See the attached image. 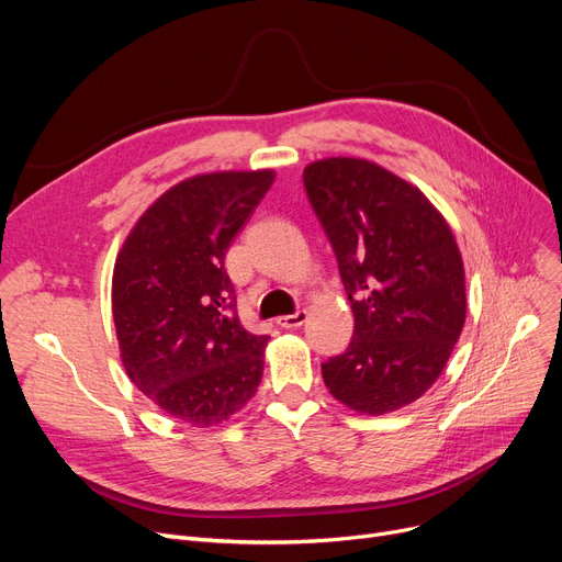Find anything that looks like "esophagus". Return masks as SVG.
Masks as SVG:
<instances>
[{
    "label": "esophagus",
    "mask_w": 562,
    "mask_h": 562,
    "mask_svg": "<svg viewBox=\"0 0 562 562\" xmlns=\"http://www.w3.org/2000/svg\"><path fill=\"white\" fill-rule=\"evenodd\" d=\"M305 321H307V310H296L293 314H284L276 318L280 328H301Z\"/></svg>",
    "instance_id": "1"
}]
</instances>
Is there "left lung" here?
<instances>
[{"label":"left lung","mask_w":562,"mask_h":562,"mask_svg":"<svg viewBox=\"0 0 562 562\" xmlns=\"http://www.w3.org/2000/svg\"><path fill=\"white\" fill-rule=\"evenodd\" d=\"M303 182L356 316L348 348L321 364L323 382L344 405L385 415L432 385L462 333L458 244L417 187L371 161H314Z\"/></svg>","instance_id":"left-lung-1"}]
</instances>
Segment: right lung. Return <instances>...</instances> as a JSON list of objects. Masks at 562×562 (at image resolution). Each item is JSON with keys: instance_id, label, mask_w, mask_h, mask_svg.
<instances>
[{"instance_id": "right-lung-1", "label": "right lung", "mask_w": 562, "mask_h": 562, "mask_svg": "<svg viewBox=\"0 0 562 562\" xmlns=\"http://www.w3.org/2000/svg\"><path fill=\"white\" fill-rule=\"evenodd\" d=\"M273 170L198 175L147 210L115 259L113 323L134 385L166 415L216 426L257 392L269 335L236 312L225 252Z\"/></svg>"}]
</instances>
